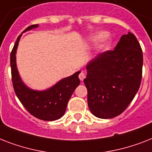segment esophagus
Instances as JSON below:
<instances>
[{"mask_svg": "<svg viewBox=\"0 0 152 152\" xmlns=\"http://www.w3.org/2000/svg\"><path fill=\"white\" fill-rule=\"evenodd\" d=\"M79 78H80V80L81 81L83 80V79L85 78V74L83 73V72H81L79 74Z\"/></svg>", "mask_w": 152, "mask_h": 152, "instance_id": "obj_1", "label": "esophagus"}]
</instances>
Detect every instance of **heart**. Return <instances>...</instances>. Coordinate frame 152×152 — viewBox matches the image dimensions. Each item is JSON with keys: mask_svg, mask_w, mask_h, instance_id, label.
<instances>
[{"mask_svg": "<svg viewBox=\"0 0 152 152\" xmlns=\"http://www.w3.org/2000/svg\"><path fill=\"white\" fill-rule=\"evenodd\" d=\"M103 38L104 39L102 40V41H106V39H107L106 34H105V33H103V32H100V33H99V34L93 35L90 39H91V41L92 42H95L98 41V40H99V39H103Z\"/></svg>", "mask_w": 152, "mask_h": 152, "instance_id": "heart-1", "label": "heart"}]
</instances>
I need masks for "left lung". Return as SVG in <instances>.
<instances>
[{
  "label": "left lung",
  "mask_w": 152,
  "mask_h": 152,
  "mask_svg": "<svg viewBox=\"0 0 152 152\" xmlns=\"http://www.w3.org/2000/svg\"><path fill=\"white\" fill-rule=\"evenodd\" d=\"M142 67V49L130 32L121 37L113 50L102 53L91 60L83 80L91 112L102 119L123 113L139 90Z\"/></svg>",
  "instance_id": "8db88e82"
}]
</instances>
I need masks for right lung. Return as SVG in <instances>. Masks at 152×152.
<instances>
[{"label": "right lung", "instance_id": "add662e5", "mask_svg": "<svg viewBox=\"0 0 152 152\" xmlns=\"http://www.w3.org/2000/svg\"><path fill=\"white\" fill-rule=\"evenodd\" d=\"M37 27L38 24L31 25L23 32ZM21 35L17 38L10 55L12 80L15 95L25 109L34 117L49 121L57 120L64 115L69 99L80 83L78 77L80 71L60 80L48 90L39 91L30 89L21 80L15 63V53Z\"/></svg>", "mask_w": 152, "mask_h": 152}]
</instances>
